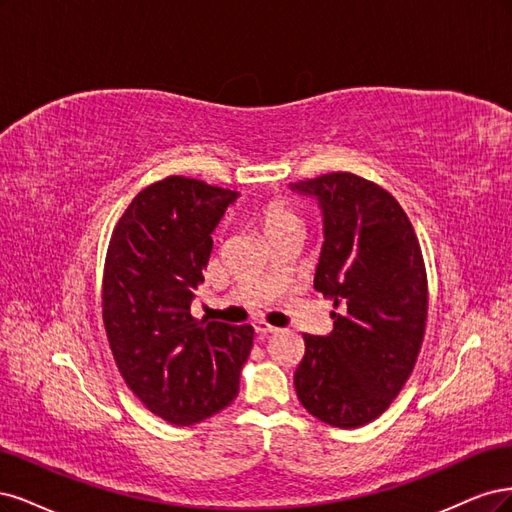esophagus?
Wrapping results in <instances>:
<instances>
[{
    "label": "esophagus",
    "mask_w": 512,
    "mask_h": 512,
    "mask_svg": "<svg viewBox=\"0 0 512 512\" xmlns=\"http://www.w3.org/2000/svg\"><path fill=\"white\" fill-rule=\"evenodd\" d=\"M253 327H255L257 334H274V332H276V327H272V325L266 323V321H255Z\"/></svg>",
    "instance_id": "1"
}]
</instances>
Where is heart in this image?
Segmentation results:
<instances>
[{"label":"heart","instance_id":"heart-1","mask_svg":"<svg viewBox=\"0 0 512 512\" xmlns=\"http://www.w3.org/2000/svg\"><path fill=\"white\" fill-rule=\"evenodd\" d=\"M257 221L263 227L268 238L289 232V229H300V219L283 200H268L257 208Z\"/></svg>","mask_w":512,"mask_h":512}]
</instances>
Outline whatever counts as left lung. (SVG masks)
I'll return each mask as SVG.
<instances>
[{
  "label": "left lung",
  "mask_w": 512,
  "mask_h": 512,
  "mask_svg": "<svg viewBox=\"0 0 512 512\" xmlns=\"http://www.w3.org/2000/svg\"><path fill=\"white\" fill-rule=\"evenodd\" d=\"M291 189L321 204L315 289L336 308L332 332L304 334L295 393L312 417L353 430L383 415L417 364L427 321L419 238L398 200L368 178L329 172Z\"/></svg>",
  "instance_id": "left-lung-1"
}]
</instances>
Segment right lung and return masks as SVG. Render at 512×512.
I'll return each mask as SVG.
<instances>
[{"mask_svg": "<svg viewBox=\"0 0 512 512\" xmlns=\"http://www.w3.org/2000/svg\"><path fill=\"white\" fill-rule=\"evenodd\" d=\"M236 191L166 176L142 189L114 225L102 278L110 351L136 398L172 425L234 402L253 327L191 315L214 227Z\"/></svg>", "mask_w": 512, "mask_h": 512, "instance_id": "right-lung-1", "label": "right lung"}]
</instances>
